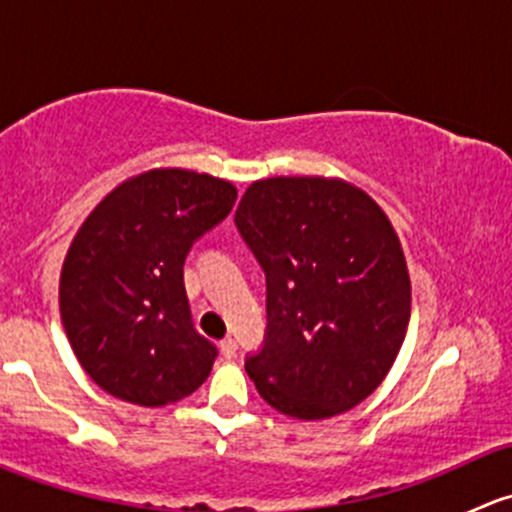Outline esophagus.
I'll use <instances>...</instances> for the list:
<instances>
[{
  "mask_svg": "<svg viewBox=\"0 0 512 512\" xmlns=\"http://www.w3.org/2000/svg\"><path fill=\"white\" fill-rule=\"evenodd\" d=\"M220 352H223L225 359H232V356H235V352H237V342H235V339L225 337L223 342H220Z\"/></svg>",
  "mask_w": 512,
  "mask_h": 512,
  "instance_id": "esophagus-1",
  "label": "esophagus"
}]
</instances>
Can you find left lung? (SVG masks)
Returning <instances> with one entry per match:
<instances>
[{
  "mask_svg": "<svg viewBox=\"0 0 512 512\" xmlns=\"http://www.w3.org/2000/svg\"><path fill=\"white\" fill-rule=\"evenodd\" d=\"M267 277L265 347L245 369L280 414L354 409L394 366L411 280L394 225L356 185L322 175L255 180L235 213Z\"/></svg>",
  "mask_w": 512,
  "mask_h": 512,
  "instance_id": "1",
  "label": "left lung"
}]
</instances>
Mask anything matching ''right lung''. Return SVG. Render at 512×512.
Segmentation results:
<instances>
[{"instance_id": "right-lung-1", "label": "right lung", "mask_w": 512, "mask_h": 512, "mask_svg": "<svg viewBox=\"0 0 512 512\" xmlns=\"http://www.w3.org/2000/svg\"><path fill=\"white\" fill-rule=\"evenodd\" d=\"M235 198L230 180L156 168L123 180L79 227L61 267V322L106 394L165 406L208 379L218 349L195 332L183 265Z\"/></svg>"}]
</instances>
